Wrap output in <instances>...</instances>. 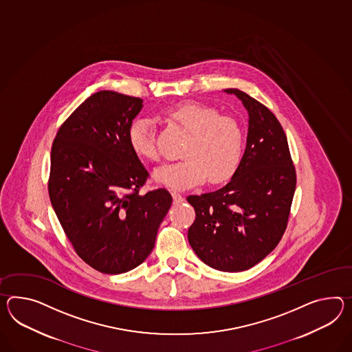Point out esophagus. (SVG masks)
I'll use <instances>...</instances> for the list:
<instances>
[{"instance_id": "esophagus-1", "label": "esophagus", "mask_w": 352, "mask_h": 352, "mask_svg": "<svg viewBox=\"0 0 352 352\" xmlns=\"http://www.w3.org/2000/svg\"><path fill=\"white\" fill-rule=\"evenodd\" d=\"M172 196L174 204H182V202L184 201L183 196L180 195L179 192H177V190H172Z\"/></svg>"}]
</instances>
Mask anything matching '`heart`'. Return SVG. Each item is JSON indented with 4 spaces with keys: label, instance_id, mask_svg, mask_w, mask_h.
<instances>
[{
    "label": "heart",
    "instance_id": "b5f03b06",
    "mask_svg": "<svg viewBox=\"0 0 352 352\" xmlns=\"http://www.w3.org/2000/svg\"><path fill=\"white\" fill-rule=\"evenodd\" d=\"M168 117L189 132L182 150L183 159L160 165L153 173L154 179L166 187L188 189L202 184L221 183L238 170L244 153V132L239 122L220 116L214 107L187 102L168 109ZM129 144L138 156L157 157L153 120L138 117L129 127Z\"/></svg>",
    "mask_w": 352,
    "mask_h": 352
}]
</instances>
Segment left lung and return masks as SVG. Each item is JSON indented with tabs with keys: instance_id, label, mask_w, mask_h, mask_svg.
<instances>
[{
	"instance_id": "8db88e82",
	"label": "left lung",
	"mask_w": 352,
	"mask_h": 352,
	"mask_svg": "<svg viewBox=\"0 0 352 352\" xmlns=\"http://www.w3.org/2000/svg\"><path fill=\"white\" fill-rule=\"evenodd\" d=\"M223 91L235 95L248 112L247 145L225 187L187 197L196 211L188 241L207 266L241 272L266 258L283 238L296 174L274 113L238 89Z\"/></svg>"
}]
</instances>
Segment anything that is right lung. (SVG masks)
I'll list each match as a JSON object with an SVG mask.
<instances>
[{
	"label": "right lung",
	"mask_w": 352,
	"mask_h": 352,
	"mask_svg": "<svg viewBox=\"0 0 352 352\" xmlns=\"http://www.w3.org/2000/svg\"><path fill=\"white\" fill-rule=\"evenodd\" d=\"M142 103L135 96L98 91L60 126L52 145L53 210L80 258L103 274L140 266L172 206L166 189L140 193L148 173L127 133Z\"/></svg>",
	"instance_id": "right-lung-1"
}]
</instances>
